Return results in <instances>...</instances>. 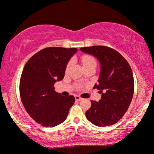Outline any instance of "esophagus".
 I'll list each match as a JSON object with an SVG mask.
<instances>
[{
	"mask_svg": "<svg viewBox=\"0 0 154 154\" xmlns=\"http://www.w3.org/2000/svg\"><path fill=\"white\" fill-rule=\"evenodd\" d=\"M75 100H78V101H81L82 100H83V98H81V97L79 96V95H75Z\"/></svg>",
	"mask_w": 154,
	"mask_h": 154,
	"instance_id": "34e87169",
	"label": "esophagus"
}]
</instances>
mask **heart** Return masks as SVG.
Returning a JSON list of instances; mask_svg holds the SVG:
<instances>
[{"instance_id":"obj_1","label":"heart","mask_w":154,"mask_h":154,"mask_svg":"<svg viewBox=\"0 0 154 154\" xmlns=\"http://www.w3.org/2000/svg\"><path fill=\"white\" fill-rule=\"evenodd\" d=\"M80 60H81V62H82V64H83V67L90 66V65H92V64H96V62H95V60H94V59L92 57L90 56V55L81 56V58H80ZM71 64H72V62L71 61V62H69L68 63V64H67L66 69V71H68L69 69H70Z\"/></svg>"}]
</instances>
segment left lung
<instances>
[{
    "label": "left lung",
    "mask_w": 154,
    "mask_h": 154,
    "mask_svg": "<svg viewBox=\"0 0 154 154\" xmlns=\"http://www.w3.org/2000/svg\"><path fill=\"white\" fill-rule=\"evenodd\" d=\"M81 51L91 54L100 64L98 83L94 89L102 94L99 102L91 101L85 116L90 123L106 127L117 123L123 116L132 100L134 78L125 58L116 50L106 46L81 48Z\"/></svg>",
    "instance_id": "8db88e82"
}]
</instances>
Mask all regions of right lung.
I'll use <instances>...</instances> for the list:
<instances>
[{
  "label": "right lung",
  "instance_id": "1",
  "mask_svg": "<svg viewBox=\"0 0 154 154\" xmlns=\"http://www.w3.org/2000/svg\"><path fill=\"white\" fill-rule=\"evenodd\" d=\"M77 50L47 48L25 64L20 83L21 100L29 116L42 126L52 128L63 123L74 104V97L55 92L54 84L64 79L67 64Z\"/></svg>",
  "mask_w": 154,
  "mask_h": 154
}]
</instances>
